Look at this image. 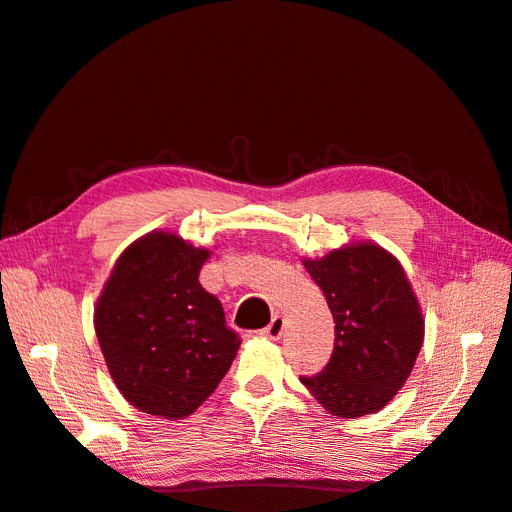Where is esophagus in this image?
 <instances>
[{"label":"esophagus","instance_id":"esophagus-1","mask_svg":"<svg viewBox=\"0 0 512 512\" xmlns=\"http://www.w3.org/2000/svg\"><path fill=\"white\" fill-rule=\"evenodd\" d=\"M260 333L271 337V339H280L282 333H284V318L282 316H273V320Z\"/></svg>","mask_w":512,"mask_h":512}]
</instances>
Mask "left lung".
<instances>
[{"instance_id":"1","label":"left lung","mask_w":512,"mask_h":512,"mask_svg":"<svg viewBox=\"0 0 512 512\" xmlns=\"http://www.w3.org/2000/svg\"><path fill=\"white\" fill-rule=\"evenodd\" d=\"M303 265L327 297L335 348L327 367L301 382L333 416L382 410L408 380L425 337L404 267L371 241L305 258Z\"/></svg>"}]
</instances>
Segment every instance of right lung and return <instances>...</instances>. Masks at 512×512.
Here are the masks:
<instances>
[{"label": "right lung", "mask_w": 512, "mask_h": 512, "mask_svg": "<svg viewBox=\"0 0 512 512\" xmlns=\"http://www.w3.org/2000/svg\"><path fill=\"white\" fill-rule=\"evenodd\" d=\"M209 250L153 230L115 262L96 303V335L121 395L141 412L177 421L218 389L239 335L198 282Z\"/></svg>", "instance_id": "1"}]
</instances>
